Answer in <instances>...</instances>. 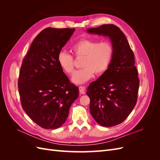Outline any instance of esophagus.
<instances>
[{"instance_id":"obj_1","label":"esophagus","mask_w":160,"mask_h":160,"mask_svg":"<svg viewBox=\"0 0 160 160\" xmlns=\"http://www.w3.org/2000/svg\"><path fill=\"white\" fill-rule=\"evenodd\" d=\"M79 92L81 93V94H85V89L84 87L83 86H80L79 88Z\"/></svg>"}]
</instances>
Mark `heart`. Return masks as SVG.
Listing matches in <instances>:
<instances>
[{"mask_svg":"<svg viewBox=\"0 0 160 160\" xmlns=\"http://www.w3.org/2000/svg\"><path fill=\"white\" fill-rule=\"evenodd\" d=\"M71 51L77 59H81L83 68L75 71L71 80L75 83L82 84L93 77L94 72L100 75L108 69L112 61L114 49L109 42L97 41L91 38H83L72 46ZM57 61L61 69L67 74L74 70V59L64 51L58 53Z\"/></svg>","mask_w":160,"mask_h":160,"instance_id":"heart-1","label":"heart"}]
</instances>
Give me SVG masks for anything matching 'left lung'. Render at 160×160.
<instances>
[{"label": "left lung", "instance_id": "obj_1", "mask_svg": "<svg viewBox=\"0 0 160 160\" xmlns=\"http://www.w3.org/2000/svg\"><path fill=\"white\" fill-rule=\"evenodd\" d=\"M109 37L114 53L108 69L90 83V113L97 123L111 127L122 123L136 105L139 85L134 54L126 37L114 25H102L87 30Z\"/></svg>", "mask_w": 160, "mask_h": 160}]
</instances>
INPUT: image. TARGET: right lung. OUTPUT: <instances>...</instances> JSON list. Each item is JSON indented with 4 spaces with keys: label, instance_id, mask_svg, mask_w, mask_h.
Returning a JSON list of instances; mask_svg holds the SVG:
<instances>
[{
    "label": "right lung",
    "instance_id": "right-lung-1",
    "mask_svg": "<svg viewBox=\"0 0 160 160\" xmlns=\"http://www.w3.org/2000/svg\"><path fill=\"white\" fill-rule=\"evenodd\" d=\"M75 28L48 27L35 38L22 61L18 87L22 109L40 127L54 129L68 117L79 88L71 83L57 55Z\"/></svg>",
    "mask_w": 160,
    "mask_h": 160
}]
</instances>
